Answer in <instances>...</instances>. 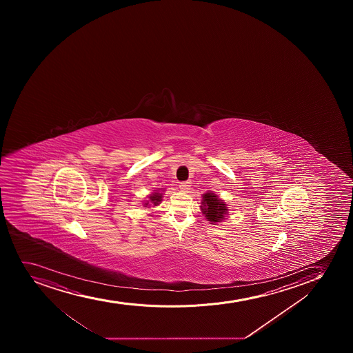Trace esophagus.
Segmentation results:
<instances>
[{"label": "esophagus", "instance_id": "1", "mask_svg": "<svg viewBox=\"0 0 353 353\" xmlns=\"http://www.w3.org/2000/svg\"><path fill=\"white\" fill-rule=\"evenodd\" d=\"M179 188L183 190V191H188V190H190V188H191V182H189V181H185V182L181 183V185H179Z\"/></svg>", "mask_w": 353, "mask_h": 353}]
</instances>
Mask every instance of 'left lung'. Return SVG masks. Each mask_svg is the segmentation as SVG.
<instances>
[{
    "mask_svg": "<svg viewBox=\"0 0 353 353\" xmlns=\"http://www.w3.org/2000/svg\"><path fill=\"white\" fill-rule=\"evenodd\" d=\"M203 210L207 220L210 222H220L223 220L224 215L228 213L225 203H222L214 193L203 194Z\"/></svg>",
    "mask_w": 353,
    "mask_h": 353,
    "instance_id": "left-lung-1",
    "label": "left lung"
}]
</instances>
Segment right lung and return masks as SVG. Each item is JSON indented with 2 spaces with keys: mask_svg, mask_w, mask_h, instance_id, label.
Here are the masks:
<instances>
[{
  "mask_svg": "<svg viewBox=\"0 0 353 353\" xmlns=\"http://www.w3.org/2000/svg\"><path fill=\"white\" fill-rule=\"evenodd\" d=\"M161 200H162V196H161L160 193H154V194H152V196H150V201L153 203L154 206L159 205ZM145 205H148V203H145Z\"/></svg>",
  "mask_w": 353,
  "mask_h": 353,
  "instance_id": "right-lung-1",
  "label": "right lung"
}]
</instances>
